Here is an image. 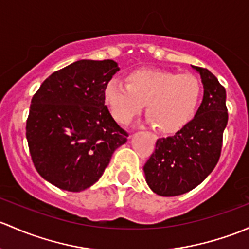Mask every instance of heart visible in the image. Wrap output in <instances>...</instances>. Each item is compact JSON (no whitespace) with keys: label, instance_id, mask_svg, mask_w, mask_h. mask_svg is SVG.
<instances>
[{"label":"heart","instance_id":"1","mask_svg":"<svg viewBox=\"0 0 249 249\" xmlns=\"http://www.w3.org/2000/svg\"><path fill=\"white\" fill-rule=\"evenodd\" d=\"M126 85L111 80L104 88V100L112 117L126 124L142 112L159 132L172 135L186 127L199 107L201 83L190 72L143 68L129 72Z\"/></svg>","mask_w":249,"mask_h":249}]
</instances>
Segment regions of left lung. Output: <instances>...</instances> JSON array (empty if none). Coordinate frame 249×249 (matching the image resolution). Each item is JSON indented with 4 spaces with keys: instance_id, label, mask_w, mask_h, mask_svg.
<instances>
[{
    "instance_id": "left-lung-1",
    "label": "left lung",
    "mask_w": 249,
    "mask_h": 249,
    "mask_svg": "<svg viewBox=\"0 0 249 249\" xmlns=\"http://www.w3.org/2000/svg\"><path fill=\"white\" fill-rule=\"evenodd\" d=\"M204 88L203 101L192 122L167 138H159L143 167L145 181L156 195L180 196L193 190L213 171L221 156L228 123L226 89L213 72L195 67Z\"/></svg>"
}]
</instances>
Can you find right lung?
<instances>
[{
    "label": "right lung",
    "instance_id": "right-lung-1",
    "mask_svg": "<svg viewBox=\"0 0 249 249\" xmlns=\"http://www.w3.org/2000/svg\"><path fill=\"white\" fill-rule=\"evenodd\" d=\"M117 71L112 59H81L50 75L33 95L26 138L36 172L50 184L70 192L90 187L127 141L104 100Z\"/></svg>",
    "mask_w": 249,
    "mask_h": 249
}]
</instances>
